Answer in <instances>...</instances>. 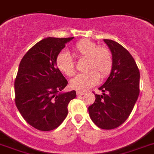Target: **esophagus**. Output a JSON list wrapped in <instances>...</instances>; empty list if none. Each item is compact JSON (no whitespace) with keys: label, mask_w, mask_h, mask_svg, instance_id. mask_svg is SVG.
<instances>
[{"label":"esophagus","mask_w":154,"mask_h":154,"mask_svg":"<svg viewBox=\"0 0 154 154\" xmlns=\"http://www.w3.org/2000/svg\"><path fill=\"white\" fill-rule=\"evenodd\" d=\"M76 94H77V95H78V96H82V95L84 94L85 93L82 92V91H77V92H76Z\"/></svg>","instance_id":"obj_1"}]
</instances>
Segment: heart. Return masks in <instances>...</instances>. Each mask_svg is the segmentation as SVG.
<instances>
[{
  "instance_id": "obj_1",
  "label": "heart",
  "mask_w": 154,
  "mask_h": 154,
  "mask_svg": "<svg viewBox=\"0 0 154 154\" xmlns=\"http://www.w3.org/2000/svg\"><path fill=\"white\" fill-rule=\"evenodd\" d=\"M73 53L79 60H85L84 70L86 72L75 76L70 82L71 88L85 91L97 84L101 78L107 77L113 66V57L109 48L97 46L89 39L79 41L73 47ZM60 72L67 76L75 74V63L68 53H60L56 59Z\"/></svg>"
}]
</instances>
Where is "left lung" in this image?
Masks as SVG:
<instances>
[{"mask_svg":"<svg viewBox=\"0 0 154 154\" xmlns=\"http://www.w3.org/2000/svg\"><path fill=\"white\" fill-rule=\"evenodd\" d=\"M113 57V66L106 82L95 94L89 106V114L98 128L111 130L124 124L129 117L139 94L140 73L131 53L116 42L104 39Z\"/></svg>","mask_w":154,"mask_h":154,"instance_id":"obj_1","label":"left lung"}]
</instances>
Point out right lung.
Masks as SVG:
<instances>
[{"mask_svg":"<svg viewBox=\"0 0 154 154\" xmlns=\"http://www.w3.org/2000/svg\"><path fill=\"white\" fill-rule=\"evenodd\" d=\"M72 38H46L36 43L20 61L15 80V102L23 119L39 131L57 128L68 116L75 91L60 93L68 81L56 59Z\"/></svg>","mask_w":154,"mask_h":154,"instance_id":"add662e5","label":"right lung"}]
</instances>
